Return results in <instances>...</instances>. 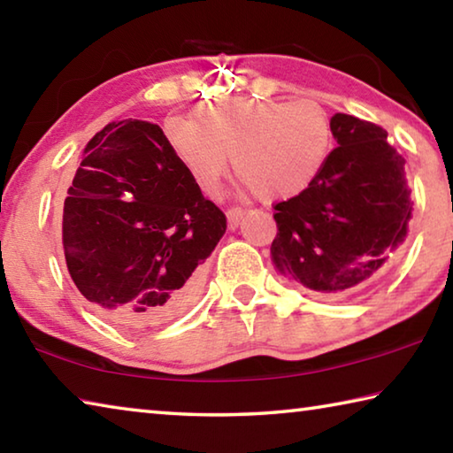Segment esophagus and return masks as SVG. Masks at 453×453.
Instances as JSON below:
<instances>
[{"mask_svg": "<svg viewBox=\"0 0 453 453\" xmlns=\"http://www.w3.org/2000/svg\"><path fill=\"white\" fill-rule=\"evenodd\" d=\"M227 224H229V227L232 229H235L237 226H240V221L243 219V216H245V210L243 208H232V210H227Z\"/></svg>", "mask_w": 453, "mask_h": 453, "instance_id": "obj_1", "label": "esophagus"}]
</instances>
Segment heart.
Segmentation results:
<instances>
[{
  "label": "heart",
  "instance_id": "obj_1",
  "mask_svg": "<svg viewBox=\"0 0 453 453\" xmlns=\"http://www.w3.org/2000/svg\"><path fill=\"white\" fill-rule=\"evenodd\" d=\"M165 140L196 186L211 194L227 172L265 202L303 194L318 180L332 148V124L324 107L256 97L203 104L194 121L167 119Z\"/></svg>",
  "mask_w": 453,
  "mask_h": 453
}]
</instances>
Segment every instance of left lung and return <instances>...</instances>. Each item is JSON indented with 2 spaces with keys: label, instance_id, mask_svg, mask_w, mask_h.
Listing matches in <instances>:
<instances>
[{
  "label": "left lung",
  "instance_id": "8db88e82",
  "mask_svg": "<svg viewBox=\"0 0 453 453\" xmlns=\"http://www.w3.org/2000/svg\"><path fill=\"white\" fill-rule=\"evenodd\" d=\"M337 148L303 194L275 205L272 262L326 297L367 286L408 234L405 159L380 126L346 113L329 119Z\"/></svg>",
  "mask_w": 453,
  "mask_h": 453
}]
</instances>
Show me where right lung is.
<instances>
[{"label":"right lung","instance_id":"obj_1","mask_svg":"<svg viewBox=\"0 0 453 453\" xmlns=\"http://www.w3.org/2000/svg\"><path fill=\"white\" fill-rule=\"evenodd\" d=\"M226 216L175 159L162 127L107 124L67 189L61 242L91 310L126 329L162 326L202 289Z\"/></svg>","mask_w":453,"mask_h":453}]
</instances>
